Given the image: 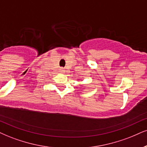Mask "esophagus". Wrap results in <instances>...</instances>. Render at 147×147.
Instances as JSON below:
<instances>
[{
  "label": "esophagus",
  "mask_w": 147,
  "mask_h": 147,
  "mask_svg": "<svg viewBox=\"0 0 147 147\" xmlns=\"http://www.w3.org/2000/svg\"><path fill=\"white\" fill-rule=\"evenodd\" d=\"M59 72L60 73H64L65 72V70H64V69L63 68H60V69H59Z\"/></svg>",
  "instance_id": "obj_1"
}]
</instances>
